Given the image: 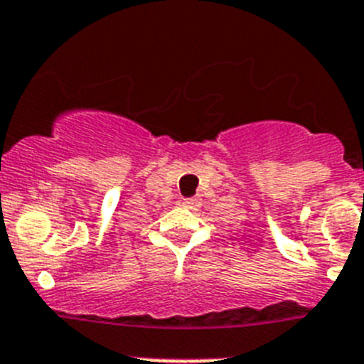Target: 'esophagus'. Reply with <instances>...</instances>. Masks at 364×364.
Instances as JSON below:
<instances>
[{"instance_id":"1","label":"esophagus","mask_w":364,"mask_h":364,"mask_svg":"<svg viewBox=\"0 0 364 364\" xmlns=\"http://www.w3.org/2000/svg\"><path fill=\"white\" fill-rule=\"evenodd\" d=\"M184 205H186V208H189V210H197L198 200H197V198H186Z\"/></svg>"}]
</instances>
